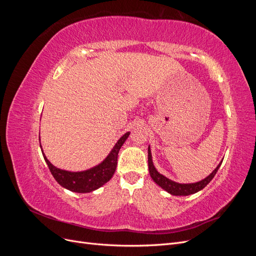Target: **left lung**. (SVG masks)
<instances>
[{
  "mask_svg": "<svg viewBox=\"0 0 256 256\" xmlns=\"http://www.w3.org/2000/svg\"><path fill=\"white\" fill-rule=\"evenodd\" d=\"M221 164L216 168V170L210 175L207 176L203 180H200L196 184H178V182L170 180L168 178L164 177V175H161L160 173L157 172V170L154 168V166L152 164V154H150V150L148 147V170H150V174L152 178V180L157 184H159L162 189H164L166 191L171 193V194H173V196H189V194H193V193H196L200 190H202L203 188L206 187L209 182H212L216 173L218 172Z\"/></svg>",
  "mask_w": 256,
  "mask_h": 256,
  "instance_id": "obj_1",
  "label": "left lung"
}]
</instances>
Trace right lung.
Returning a JSON list of instances; mask_svg holds the SVG:
<instances>
[{"instance_id":"1","label":"right lung","mask_w":256,"mask_h":256,"mask_svg":"<svg viewBox=\"0 0 256 256\" xmlns=\"http://www.w3.org/2000/svg\"><path fill=\"white\" fill-rule=\"evenodd\" d=\"M128 136L129 132L125 134L120 138L118 142L113 147V150L109 156L106 158L102 164H100L99 166L84 172L72 173L68 171H63V170H60L56 166H53L49 162V160L46 158L44 152L42 154L46 162H47L51 174L62 187L78 193L92 192L100 188L102 186H104L106 182L111 180V177L113 176L116 170V166H118V152L122 144L125 143Z\"/></svg>"}]
</instances>
